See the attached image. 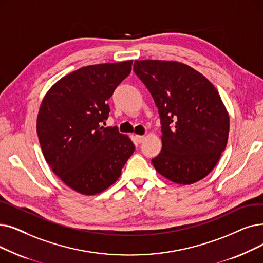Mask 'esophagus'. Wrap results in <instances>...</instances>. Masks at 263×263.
Listing matches in <instances>:
<instances>
[{"label":"esophagus","instance_id":"esophagus-1","mask_svg":"<svg viewBox=\"0 0 263 263\" xmlns=\"http://www.w3.org/2000/svg\"><path fill=\"white\" fill-rule=\"evenodd\" d=\"M134 139H135V141L138 142V143H142L144 141V139H145V136H143V135H135Z\"/></svg>","mask_w":263,"mask_h":263}]
</instances>
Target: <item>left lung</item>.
<instances>
[{
	"label": "left lung",
	"instance_id": "1",
	"mask_svg": "<svg viewBox=\"0 0 263 263\" xmlns=\"http://www.w3.org/2000/svg\"><path fill=\"white\" fill-rule=\"evenodd\" d=\"M133 71L158 107L162 149L152 159L158 173L180 185L208 176L230 128L218 91L195 68L176 61L135 60Z\"/></svg>",
	"mask_w": 263,
	"mask_h": 263
}]
</instances>
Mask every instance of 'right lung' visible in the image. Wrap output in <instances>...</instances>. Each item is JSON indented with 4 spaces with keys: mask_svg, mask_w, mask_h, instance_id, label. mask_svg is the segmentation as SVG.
I'll list each match as a JSON object with an SVG mask.
<instances>
[{
    "mask_svg": "<svg viewBox=\"0 0 263 263\" xmlns=\"http://www.w3.org/2000/svg\"><path fill=\"white\" fill-rule=\"evenodd\" d=\"M132 60L78 68L45 96L36 130L53 173L73 190L93 196L115 182L135 146L117 127L104 128L108 100L131 72Z\"/></svg>",
    "mask_w": 263,
    "mask_h": 263,
    "instance_id": "obj_1",
    "label": "right lung"
}]
</instances>
